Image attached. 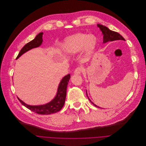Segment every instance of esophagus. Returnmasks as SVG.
<instances>
[{
	"label": "esophagus",
	"mask_w": 146,
	"mask_h": 146,
	"mask_svg": "<svg viewBox=\"0 0 146 146\" xmlns=\"http://www.w3.org/2000/svg\"><path fill=\"white\" fill-rule=\"evenodd\" d=\"M83 68L81 67H78L76 68V69L74 71V74H80V73L82 72Z\"/></svg>",
	"instance_id": "esophagus-1"
}]
</instances>
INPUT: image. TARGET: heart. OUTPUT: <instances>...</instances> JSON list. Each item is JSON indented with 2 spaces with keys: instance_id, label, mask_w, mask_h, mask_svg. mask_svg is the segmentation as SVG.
<instances>
[{
  "instance_id": "b5f03b06",
  "label": "heart",
  "mask_w": 146,
  "mask_h": 146,
  "mask_svg": "<svg viewBox=\"0 0 146 146\" xmlns=\"http://www.w3.org/2000/svg\"><path fill=\"white\" fill-rule=\"evenodd\" d=\"M96 39L93 36L84 33L75 35L68 38L66 49L67 53L75 54L82 50L83 48L87 52H90L95 46Z\"/></svg>"
}]
</instances>
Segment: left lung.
<instances>
[{"label":"left lung","instance_id":"8db88e82","mask_svg":"<svg viewBox=\"0 0 146 146\" xmlns=\"http://www.w3.org/2000/svg\"><path fill=\"white\" fill-rule=\"evenodd\" d=\"M97 26L98 27H100V30L101 31V32L104 35L103 36V39H104L103 42L104 43H105L108 41H115V40H125V39L123 37V36H121L119 33H118L117 32L110 31V29H108L107 27L103 26L102 25H100V24H98ZM86 95H87V97H88L87 92H86ZM88 98H89V101L92 102V104H93L95 106L99 108L96 105H95L93 102H92L89 97H88Z\"/></svg>","mask_w":146,"mask_h":146}]
</instances>
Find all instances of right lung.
Wrapping results in <instances>:
<instances>
[{
  "label": "right lung",
  "mask_w": 146,
  "mask_h": 146,
  "mask_svg": "<svg viewBox=\"0 0 146 146\" xmlns=\"http://www.w3.org/2000/svg\"><path fill=\"white\" fill-rule=\"evenodd\" d=\"M42 35L43 33H40L38 35L36 36L35 39L27 43L20 50L18 55L16 58V59H18L22 54H23L24 53L28 51L29 50H30L32 48L38 47L42 44ZM70 79V74H68L67 75L65 76L62 79L59 84V87H58V90L56 97L52 101L45 105L39 106H31L26 104L18 98V99L23 106L26 107L29 110H31L37 114H50L56 113L60 111L64 105L67 93V87Z\"/></svg>",
  "instance_id": "right-lung-1"
}]
</instances>
